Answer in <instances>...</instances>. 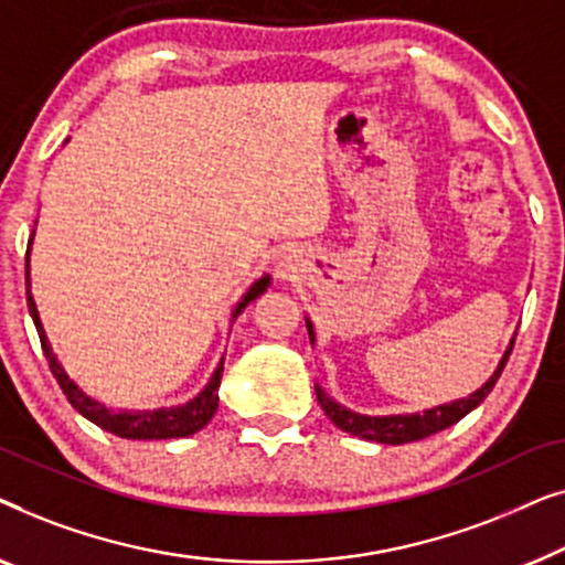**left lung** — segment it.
I'll return each instance as SVG.
<instances>
[{
	"mask_svg": "<svg viewBox=\"0 0 565 565\" xmlns=\"http://www.w3.org/2000/svg\"><path fill=\"white\" fill-rule=\"evenodd\" d=\"M306 329H308V339H311V344H313L316 342L313 323L308 319H306ZM512 347H514V339L509 342L504 358L499 360V367L493 370V375L476 393H470L468 398L452 401V404L427 408L424 414H393V416L354 414V412H350V408H344L342 404H337L334 398H329L327 393L319 388V385H316V396H319V404L323 408V414H327L339 429L350 431L352 437L373 439V443H381V445L414 443V439H424V437L435 435V431H443L447 427H452V424L460 422L468 412H473V408L481 404L486 396H489L493 385H497L501 370H504L509 354H512Z\"/></svg>",
	"mask_w": 565,
	"mask_h": 565,
	"instance_id": "obj_1",
	"label": "left lung"
}]
</instances>
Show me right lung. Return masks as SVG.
Wrapping results in <instances>:
<instances>
[{
	"mask_svg": "<svg viewBox=\"0 0 565 565\" xmlns=\"http://www.w3.org/2000/svg\"><path fill=\"white\" fill-rule=\"evenodd\" d=\"M33 236H35V231H33ZM33 236H30V242H28V257H25L28 311H30V316H33V323L38 329V337H41V347H43L45 360H49L51 373L58 381L61 391H64V396L68 398V404H72L76 412L84 416V419H89L92 424H97L99 429L110 431V435L122 437V439H172V437H190V435H195L198 429H203L205 424L213 419L215 408H218V385H221V375H223V360L218 362V367H215L211 381H207L205 388L200 391L195 398L188 401V404H182V406L153 408V412H128V408L115 412V408H107L105 404H99V401L87 396V393H84L79 385L72 381V377H68L64 365H61L56 358V352H53L49 337H45V329L41 323V316H38L33 292H30V244H33ZM267 285H269V275L259 277V280L254 282L249 290H246V296L238 300L234 308V319L244 311L246 306L252 303L254 298H259L262 292L267 290Z\"/></svg>",
	"mask_w": 565,
	"mask_h": 565,
	"instance_id": "1",
	"label": "right lung"
}]
</instances>
